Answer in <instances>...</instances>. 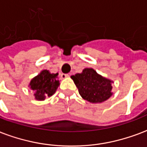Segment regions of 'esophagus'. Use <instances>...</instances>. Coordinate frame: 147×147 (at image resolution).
Wrapping results in <instances>:
<instances>
[{
    "label": "esophagus",
    "instance_id": "1",
    "mask_svg": "<svg viewBox=\"0 0 147 147\" xmlns=\"http://www.w3.org/2000/svg\"><path fill=\"white\" fill-rule=\"evenodd\" d=\"M61 79H66V78H68V77H69V75H68V74L62 73L61 75Z\"/></svg>",
    "mask_w": 147,
    "mask_h": 147
}]
</instances>
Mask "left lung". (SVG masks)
I'll use <instances>...</instances> for the list:
<instances>
[{
	"mask_svg": "<svg viewBox=\"0 0 147 147\" xmlns=\"http://www.w3.org/2000/svg\"><path fill=\"white\" fill-rule=\"evenodd\" d=\"M82 98L90 103H101L112 95L111 81L96 73L93 68H85L82 73L71 76Z\"/></svg>",
	"mask_w": 147,
	"mask_h": 147,
	"instance_id": "8db88e82",
	"label": "left lung"
}]
</instances>
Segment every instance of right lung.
Masks as SVG:
<instances>
[{
    "instance_id": "add662e5",
    "label": "right lung",
    "mask_w": 147,
    "mask_h": 147,
    "mask_svg": "<svg viewBox=\"0 0 147 147\" xmlns=\"http://www.w3.org/2000/svg\"><path fill=\"white\" fill-rule=\"evenodd\" d=\"M58 74L50 73L47 70H43L37 76L31 80L30 88L34 91L35 98L43 100L47 96H51L59 86L57 79Z\"/></svg>"
}]
</instances>
